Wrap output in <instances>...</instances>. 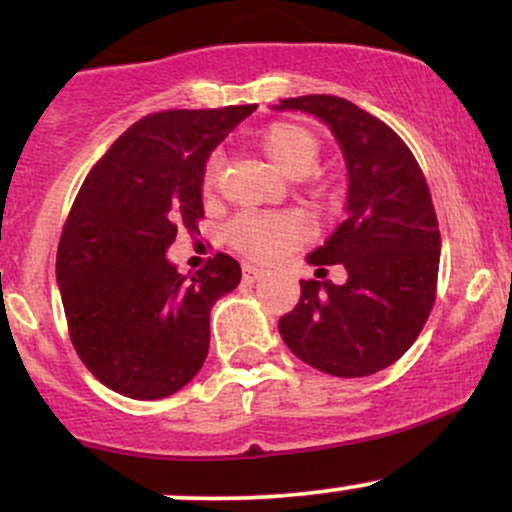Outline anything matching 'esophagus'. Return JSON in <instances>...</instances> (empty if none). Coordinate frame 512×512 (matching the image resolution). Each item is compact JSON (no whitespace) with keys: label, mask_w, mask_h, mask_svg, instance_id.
I'll list each match as a JSON object with an SVG mask.
<instances>
[{"label":"esophagus","mask_w":512,"mask_h":512,"mask_svg":"<svg viewBox=\"0 0 512 512\" xmlns=\"http://www.w3.org/2000/svg\"><path fill=\"white\" fill-rule=\"evenodd\" d=\"M264 276V269L255 267V264H243V279L248 281V284H252V281H260Z\"/></svg>","instance_id":"obj_1"}]
</instances>
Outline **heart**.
I'll return each mask as SVG.
<instances>
[{
    "label": "heart",
    "instance_id": "1",
    "mask_svg": "<svg viewBox=\"0 0 512 512\" xmlns=\"http://www.w3.org/2000/svg\"><path fill=\"white\" fill-rule=\"evenodd\" d=\"M260 146L264 156L281 173L301 178L313 168L317 156V139L310 129L296 122H274L262 132ZM221 161L211 156L202 170L204 195L216 190ZM308 233L305 221L291 211H245L228 223L226 240L233 250L255 262H272L298 245Z\"/></svg>",
    "mask_w": 512,
    "mask_h": 512
}]
</instances>
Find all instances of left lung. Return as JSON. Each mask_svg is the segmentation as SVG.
I'll return each instance as SVG.
<instances>
[{
  "label": "left lung",
  "mask_w": 512,
  "mask_h": 512,
  "mask_svg": "<svg viewBox=\"0 0 512 512\" xmlns=\"http://www.w3.org/2000/svg\"><path fill=\"white\" fill-rule=\"evenodd\" d=\"M274 108L325 122L349 170L346 219L308 255L315 267L344 264L349 279L301 281L281 339L322 373L373 375L416 342L436 301L440 231L426 178L397 132L346 98L315 93Z\"/></svg>",
  "instance_id": "8db88e82"
}]
</instances>
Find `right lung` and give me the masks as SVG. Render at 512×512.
I'll return each instance as SVG.
<instances>
[{
	"mask_svg": "<svg viewBox=\"0 0 512 512\" xmlns=\"http://www.w3.org/2000/svg\"><path fill=\"white\" fill-rule=\"evenodd\" d=\"M255 108L142 117L74 199L57 248V286L76 354L120 395H173L207 358L209 313L240 284V264L216 252L185 276L166 250L178 228L197 231L207 158Z\"/></svg>",
	"mask_w": 512,
	"mask_h": 512,
	"instance_id": "right-lung-1",
	"label": "right lung"
}]
</instances>
